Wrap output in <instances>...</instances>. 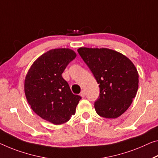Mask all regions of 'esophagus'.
Wrapping results in <instances>:
<instances>
[{
	"label": "esophagus",
	"instance_id": "esophagus-1",
	"mask_svg": "<svg viewBox=\"0 0 158 158\" xmlns=\"http://www.w3.org/2000/svg\"><path fill=\"white\" fill-rule=\"evenodd\" d=\"M80 94H81V96L82 97V98H85V91L82 90Z\"/></svg>",
	"mask_w": 158,
	"mask_h": 158
}]
</instances>
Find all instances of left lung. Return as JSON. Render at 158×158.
<instances>
[{"instance_id": "8db88e82", "label": "left lung", "mask_w": 158, "mask_h": 158, "mask_svg": "<svg viewBox=\"0 0 158 158\" xmlns=\"http://www.w3.org/2000/svg\"><path fill=\"white\" fill-rule=\"evenodd\" d=\"M77 52L99 86L94 109L100 116L115 118L128 110L136 95L138 73L124 55L110 48L81 47Z\"/></svg>"}]
</instances>
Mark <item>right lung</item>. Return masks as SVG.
Returning <instances> with one entry per match:
<instances>
[{
	"mask_svg": "<svg viewBox=\"0 0 158 158\" xmlns=\"http://www.w3.org/2000/svg\"><path fill=\"white\" fill-rule=\"evenodd\" d=\"M76 57L70 48H55L34 62L25 77V93L32 110L41 118L59 125L76 113L81 97L72 93L62 73Z\"/></svg>",
	"mask_w": 158,
	"mask_h": 158,
	"instance_id": "add662e5",
	"label": "right lung"
}]
</instances>
